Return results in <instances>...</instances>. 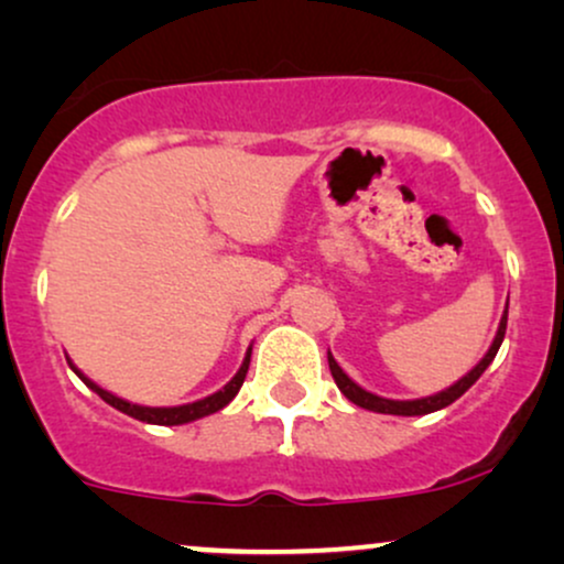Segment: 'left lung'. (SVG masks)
<instances>
[{
    "instance_id": "1",
    "label": "left lung",
    "mask_w": 564,
    "mask_h": 564,
    "mask_svg": "<svg viewBox=\"0 0 564 564\" xmlns=\"http://www.w3.org/2000/svg\"><path fill=\"white\" fill-rule=\"evenodd\" d=\"M507 314H509V303H507V311L505 316H501V324H499V333H496L491 348H488V354L482 356V361L478 367L473 369V372L462 377L459 382H454L452 388L443 390L438 395H430V399H416V401H390V399H380V395L375 393H367V390L356 386L350 377L343 372L340 367H337V361L333 359V354H327V361H329V372H333L337 388H340V393L346 395L348 401H354L356 406L361 409H369V412H377V414H399V416H420V414H430V412H438V409L448 406V403H454L459 395H465L469 388L478 382V377L486 372L488 364L496 359V354H499L501 348V340H505V333H507Z\"/></svg>"
}]
</instances>
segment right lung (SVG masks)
<instances>
[{"label": "right lung", "mask_w": 564, "mask_h": 564, "mask_svg": "<svg viewBox=\"0 0 564 564\" xmlns=\"http://www.w3.org/2000/svg\"><path fill=\"white\" fill-rule=\"evenodd\" d=\"M248 367H250V350H248V356H245V361H242L240 372H237L235 377H231V380H229L227 386H224L221 390H218V393L208 395V399H203V401L187 403V406L150 409V406H137V403H129V401L118 399V395L108 393V390H102L99 386H95V382H91L89 377H84V375L78 372V369L73 367V364H70L73 372H76L78 377H82V380L86 382V388L95 390V393L99 395V399L108 401L112 409H118V412H123V414L134 416V420H139V422H148V425H184V422L200 420V416H205V414H214V412H218V409L227 406V403H229L231 399H235L237 393H240V388H242V382H245V375H248Z\"/></svg>", "instance_id": "obj_1"}]
</instances>
